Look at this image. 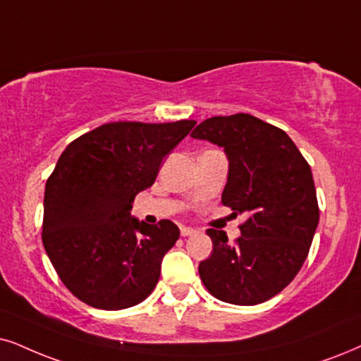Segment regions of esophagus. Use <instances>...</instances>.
Listing matches in <instances>:
<instances>
[{"instance_id": "obj_1", "label": "esophagus", "mask_w": 361, "mask_h": 361, "mask_svg": "<svg viewBox=\"0 0 361 361\" xmlns=\"http://www.w3.org/2000/svg\"><path fill=\"white\" fill-rule=\"evenodd\" d=\"M181 236H191V235H196L198 233V230H195V228L191 226H181Z\"/></svg>"}]
</instances>
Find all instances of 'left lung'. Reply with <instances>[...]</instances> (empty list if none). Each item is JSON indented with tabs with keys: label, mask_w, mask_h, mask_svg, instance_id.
<instances>
[{
	"label": "left lung",
	"mask_w": 361,
	"mask_h": 361,
	"mask_svg": "<svg viewBox=\"0 0 361 361\" xmlns=\"http://www.w3.org/2000/svg\"><path fill=\"white\" fill-rule=\"evenodd\" d=\"M191 138L223 148L228 178L221 203L248 216L235 245L225 231H207L213 252L198 267L202 281L221 302H267L300 271L317 231L310 165L285 131L245 113L208 118Z\"/></svg>",
	"instance_id": "1"
}]
</instances>
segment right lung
<instances>
[{"label":"right lung","instance_id":"add662e5","mask_svg":"<svg viewBox=\"0 0 361 361\" xmlns=\"http://www.w3.org/2000/svg\"><path fill=\"white\" fill-rule=\"evenodd\" d=\"M195 120L108 123L66 147L44 188L43 245L54 270L81 302L123 310L157 286L180 230L131 216L133 200L157 180L163 158Z\"/></svg>","mask_w":361,"mask_h":361}]
</instances>
